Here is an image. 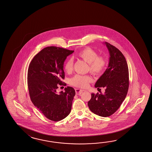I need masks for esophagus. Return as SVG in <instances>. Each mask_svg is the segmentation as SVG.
Returning <instances> with one entry per match:
<instances>
[{"label":"esophagus","mask_w":152,"mask_h":152,"mask_svg":"<svg viewBox=\"0 0 152 152\" xmlns=\"http://www.w3.org/2000/svg\"><path fill=\"white\" fill-rule=\"evenodd\" d=\"M83 91L80 89H75V93L77 95H80V94H82Z\"/></svg>","instance_id":"34e87169"}]
</instances>
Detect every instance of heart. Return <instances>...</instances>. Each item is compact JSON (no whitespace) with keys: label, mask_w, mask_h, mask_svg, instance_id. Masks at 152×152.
Returning a JSON list of instances; mask_svg holds the SVG:
<instances>
[{"label":"heart","mask_w":152,"mask_h":152,"mask_svg":"<svg viewBox=\"0 0 152 152\" xmlns=\"http://www.w3.org/2000/svg\"><path fill=\"white\" fill-rule=\"evenodd\" d=\"M78 56L88 63V69L93 74H101L105 69L107 65L106 59L103 56H98L95 50L90 48H86L78 54ZM64 69L68 73H70L73 69V61L68 59L64 64ZM92 81L90 75H83L77 74L70 79V83L75 87L86 88Z\"/></svg>","instance_id":"1"}]
</instances>
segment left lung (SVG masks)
Returning a JSON list of instances; mask_svg holds the SVG:
<instances>
[{
  "label": "left lung",
  "instance_id": "8db88e82",
  "mask_svg": "<svg viewBox=\"0 0 152 152\" xmlns=\"http://www.w3.org/2000/svg\"><path fill=\"white\" fill-rule=\"evenodd\" d=\"M104 44L110 55L108 66L95 87L98 89L105 88V93H92L88 105L93 113L107 117L115 113L126 98L129 88V70L122 53L109 43Z\"/></svg>",
  "mask_w": 152,
  "mask_h": 152
}]
</instances>
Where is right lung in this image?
Returning <instances> with one entry per match:
<instances>
[{
    "label": "right lung",
    "instance_id": "right-lung-1",
    "mask_svg": "<svg viewBox=\"0 0 152 152\" xmlns=\"http://www.w3.org/2000/svg\"><path fill=\"white\" fill-rule=\"evenodd\" d=\"M74 52L64 48L48 47L35 56L28 70V86L32 103L46 118L61 121L70 113L75 95L73 88L57 93L59 86H64L63 65L66 57Z\"/></svg>",
    "mask_w": 152,
    "mask_h": 152
}]
</instances>
